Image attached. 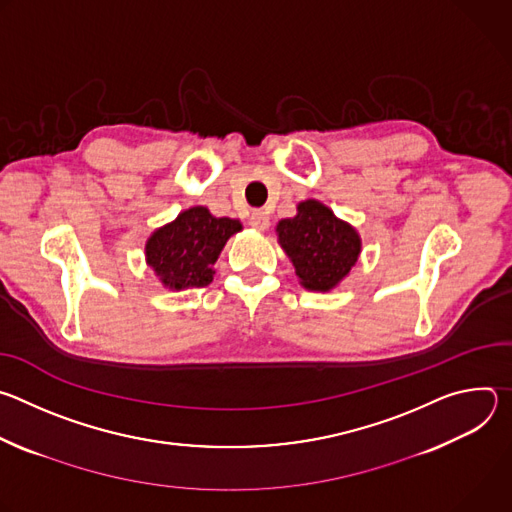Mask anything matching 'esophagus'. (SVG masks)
Listing matches in <instances>:
<instances>
[{
	"mask_svg": "<svg viewBox=\"0 0 512 512\" xmlns=\"http://www.w3.org/2000/svg\"><path fill=\"white\" fill-rule=\"evenodd\" d=\"M249 223H251V227L257 229V231H267V229H269V216H267V212H263V210H253V212H251V218H249Z\"/></svg>",
	"mask_w": 512,
	"mask_h": 512,
	"instance_id": "obj_1",
	"label": "esophagus"
}]
</instances>
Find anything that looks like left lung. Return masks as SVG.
I'll list each match as a JSON object with an SVG mask.
<instances>
[{
  "instance_id": "1",
  "label": "left lung",
  "mask_w": 512,
  "mask_h": 512,
  "mask_svg": "<svg viewBox=\"0 0 512 512\" xmlns=\"http://www.w3.org/2000/svg\"><path fill=\"white\" fill-rule=\"evenodd\" d=\"M277 239L310 291H330L354 267L360 237L348 223L318 200L298 204L294 218L277 223Z\"/></svg>"
}]
</instances>
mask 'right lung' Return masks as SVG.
I'll list each match as a JSON object with an SVG mask.
<instances>
[{"label":"right lung","instance_id":"obj_1","mask_svg":"<svg viewBox=\"0 0 512 512\" xmlns=\"http://www.w3.org/2000/svg\"><path fill=\"white\" fill-rule=\"evenodd\" d=\"M241 229L237 218H218L206 206H192L152 233L145 243V261L170 289L204 287L212 281V265L225 243Z\"/></svg>","mask_w":512,"mask_h":512}]
</instances>
